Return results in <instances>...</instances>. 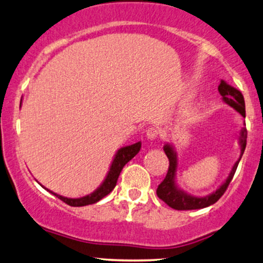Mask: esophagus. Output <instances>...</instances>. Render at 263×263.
Listing matches in <instances>:
<instances>
[{"label":"esophagus","instance_id":"1","mask_svg":"<svg viewBox=\"0 0 263 263\" xmlns=\"http://www.w3.org/2000/svg\"><path fill=\"white\" fill-rule=\"evenodd\" d=\"M158 135H160V131L157 130V128L155 127H150L147 128L146 131V138L149 140H155L158 137Z\"/></svg>","mask_w":263,"mask_h":263}]
</instances>
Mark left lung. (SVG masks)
I'll use <instances>...</instances> for the list:
<instances>
[{
    "mask_svg": "<svg viewBox=\"0 0 263 263\" xmlns=\"http://www.w3.org/2000/svg\"><path fill=\"white\" fill-rule=\"evenodd\" d=\"M218 91L221 95V99L225 103H228L229 106H231L232 108L237 110L241 116L246 117V103H244V98L241 91L236 88L231 87L230 84H228L225 81L221 80L220 84L218 86ZM239 145H241V155L239 158L236 161V163L232 167L230 174L227 177V180L224 181L223 184L206 197H194V195L188 194L186 192H183L179 186L176 184L175 177H176V170H177V155L176 151L174 150L172 144L167 143L163 146V150L165 155H167L169 160V168L165 179L158 184V188L156 191L157 197L163 200L165 204L172 207L174 210H199V209H205L207 206L213 205L214 202L219 200L221 195L225 193L229 183L231 182L232 177H234L236 169L238 167L239 161L243 156L244 150H246L247 145V128L243 127L239 133Z\"/></svg>",
    "mask_w": 263,
    "mask_h": 263,
    "instance_id": "8db88e82",
    "label": "left lung"
}]
</instances>
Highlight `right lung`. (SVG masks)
Segmentation results:
<instances>
[{"label":"right lung","mask_w":263,"mask_h":263,"mask_svg":"<svg viewBox=\"0 0 263 263\" xmlns=\"http://www.w3.org/2000/svg\"><path fill=\"white\" fill-rule=\"evenodd\" d=\"M140 147H142V143L140 142L132 144V145L120 147V149L117 151L116 156H114V158H113L112 164H110L109 170H108V173H107L103 182L100 184V187L98 188V190H95L93 193L88 194V195H86V197L66 198V197H63V195H59L57 193H53L52 191L47 190V188H45V187L44 188H45L46 191H49L50 193H52L54 197L61 199L62 201H64L65 204H68L70 206L79 207V206L95 204V202L101 200L102 198H105L106 195H108L110 192L114 190V187H116V184H117L118 177H119L121 170H123V168H124V165L126 164L128 161H131L132 158L139 153Z\"/></svg>","instance_id":"obj_1"}]
</instances>
